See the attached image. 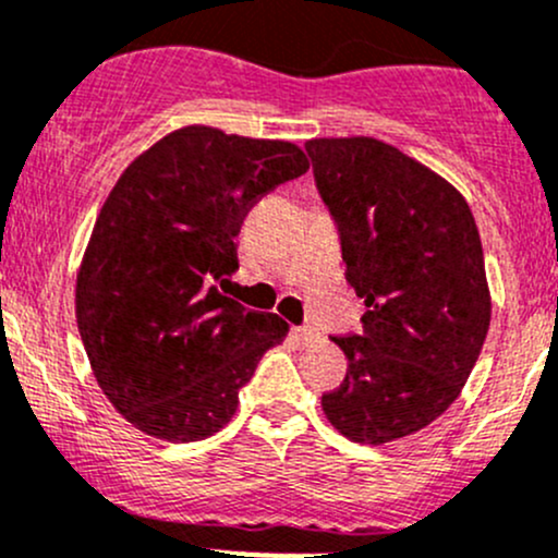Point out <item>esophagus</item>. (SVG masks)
I'll use <instances>...</instances> for the list:
<instances>
[{"label": "esophagus", "mask_w": 558, "mask_h": 558, "mask_svg": "<svg viewBox=\"0 0 558 558\" xmlns=\"http://www.w3.org/2000/svg\"><path fill=\"white\" fill-rule=\"evenodd\" d=\"M291 337H294L296 344H302V348H307V344L318 342V331L315 328H291Z\"/></svg>", "instance_id": "esophagus-1"}]
</instances>
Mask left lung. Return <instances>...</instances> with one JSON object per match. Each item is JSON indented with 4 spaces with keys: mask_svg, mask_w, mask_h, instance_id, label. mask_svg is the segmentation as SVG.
Returning <instances> with one entry per match:
<instances>
[{
    "mask_svg": "<svg viewBox=\"0 0 558 558\" xmlns=\"http://www.w3.org/2000/svg\"><path fill=\"white\" fill-rule=\"evenodd\" d=\"M363 331L331 337L348 357L326 420L355 444L398 441L457 401L492 320L484 251L465 197L444 175L372 136L313 138Z\"/></svg>",
    "mask_w": 558,
    "mask_h": 558,
    "instance_id": "1",
    "label": "left lung"
}]
</instances>
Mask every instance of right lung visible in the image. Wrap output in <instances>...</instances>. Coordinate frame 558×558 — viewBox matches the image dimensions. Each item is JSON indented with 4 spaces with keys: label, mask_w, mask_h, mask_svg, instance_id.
Masks as SVG:
<instances>
[{
    "label": "right lung",
    "mask_w": 558,
    "mask_h": 558,
    "mask_svg": "<svg viewBox=\"0 0 558 558\" xmlns=\"http://www.w3.org/2000/svg\"><path fill=\"white\" fill-rule=\"evenodd\" d=\"M310 168L302 146L210 125L162 136L122 171L77 272V328L93 377L133 427L203 441L289 324L214 280L238 269L245 214Z\"/></svg>",
    "instance_id": "right-lung-1"
}]
</instances>
